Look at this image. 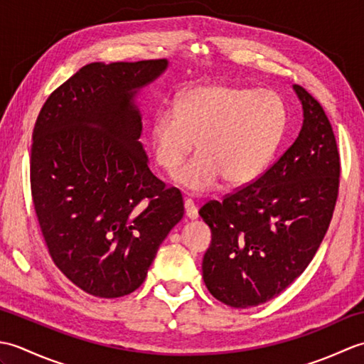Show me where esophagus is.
<instances>
[{
    "label": "esophagus",
    "mask_w": 364,
    "mask_h": 364,
    "mask_svg": "<svg viewBox=\"0 0 364 364\" xmlns=\"http://www.w3.org/2000/svg\"><path fill=\"white\" fill-rule=\"evenodd\" d=\"M184 213H186V218L191 220L198 218V208L194 205L192 200H184Z\"/></svg>",
    "instance_id": "esophagus-1"
}]
</instances>
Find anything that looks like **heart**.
I'll use <instances>...</instances> for the list:
<instances>
[{
  "instance_id": "1",
  "label": "heart",
  "mask_w": 364,
  "mask_h": 364,
  "mask_svg": "<svg viewBox=\"0 0 364 364\" xmlns=\"http://www.w3.org/2000/svg\"><path fill=\"white\" fill-rule=\"evenodd\" d=\"M288 128V107L274 90L211 84L188 89L176 106L164 105L150 125L156 164L175 173L193 149L200 153L175 175V183L202 196L219 186L245 184L264 172Z\"/></svg>"
}]
</instances>
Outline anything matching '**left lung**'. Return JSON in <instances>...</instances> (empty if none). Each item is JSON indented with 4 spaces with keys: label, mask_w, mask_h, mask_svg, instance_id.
<instances>
[{
    "label": "left lung",
    "mask_w": 364,
    "mask_h": 364,
    "mask_svg": "<svg viewBox=\"0 0 364 364\" xmlns=\"http://www.w3.org/2000/svg\"><path fill=\"white\" fill-rule=\"evenodd\" d=\"M304 125L257 180L211 200L198 214L211 228L203 280L222 304L249 308L277 297L310 264L338 198L341 162L321 103L294 84Z\"/></svg>",
    "instance_id": "8db88e82"
}]
</instances>
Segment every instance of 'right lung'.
Listing matches in <instances>:
<instances>
[{"label":"right lung","mask_w":364,"mask_h":364,"mask_svg":"<svg viewBox=\"0 0 364 364\" xmlns=\"http://www.w3.org/2000/svg\"><path fill=\"white\" fill-rule=\"evenodd\" d=\"M167 59L92 63L42 106L31 194L54 264L84 292L128 296L184 214L181 192L151 173L134 97Z\"/></svg>","instance_id":"add662e5"}]
</instances>
